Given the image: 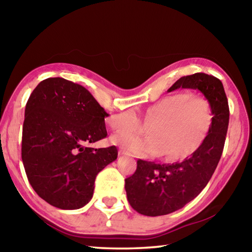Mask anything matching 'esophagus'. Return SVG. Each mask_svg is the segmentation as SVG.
<instances>
[{"mask_svg": "<svg viewBox=\"0 0 252 252\" xmlns=\"http://www.w3.org/2000/svg\"><path fill=\"white\" fill-rule=\"evenodd\" d=\"M119 155H120V156H131V155L129 154V153H127L126 151H125L123 149H120V150H119Z\"/></svg>", "mask_w": 252, "mask_h": 252, "instance_id": "34e87169", "label": "esophagus"}]
</instances>
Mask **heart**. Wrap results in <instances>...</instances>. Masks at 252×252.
<instances>
[{
    "label": "heart",
    "mask_w": 252,
    "mask_h": 252,
    "mask_svg": "<svg viewBox=\"0 0 252 252\" xmlns=\"http://www.w3.org/2000/svg\"><path fill=\"white\" fill-rule=\"evenodd\" d=\"M210 101L191 93H176L162 97L144 112V119L153 122L147 129L150 135L118 133L112 141L131 154L143 158L167 154L179 159L193 154L209 135L213 123ZM109 126L118 132H135L141 119L134 108H126L110 116Z\"/></svg>",
    "instance_id": "heart-1"
}]
</instances>
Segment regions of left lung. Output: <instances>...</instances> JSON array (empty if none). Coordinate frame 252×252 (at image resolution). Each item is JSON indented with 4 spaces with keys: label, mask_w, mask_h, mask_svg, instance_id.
Listing matches in <instances>:
<instances>
[{
    "label": "left lung",
    "mask_w": 252,
    "mask_h": 252,
    "mask_svg": "<svg viewBox=\"0 0 252 252\" xmlns=\"http://www.w3.org/2000/svg\"><path fill=\"white\" fill-rule=\"evenodd\" d=\"M199 90L213 110L209 135L198 151L180 162L155 164L139 159L134 174L126 179L127 201L137 213L159 216L189 203L208 185L223 153L229 122L228 100L218 77L195 73L179 78L167 92Z\"/></svg>",
    "instance_id": "1"
}]
</instances>
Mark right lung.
Returning <instances> with one entry per match:
<instances>
[{
	"label": "right lung",
	"instance_id": "obj_1",
	"mask_svg": "<svg viewBox=\"0 0 252 252\" xmlns=\"http://www.w3.org/2000/svg\"><path fill=\"white\" fill-rule=\"evenodd\" d=\"M108 116L85 87L62 77L34 88L25 109L22 159L29 184L49 204L76 210L91 201L98 172L118 156L116 146H87L107 136Z\"/></svg>",
	"mask_w": 252,
	"mask_h": 252
}]
</instances>
